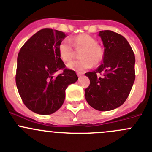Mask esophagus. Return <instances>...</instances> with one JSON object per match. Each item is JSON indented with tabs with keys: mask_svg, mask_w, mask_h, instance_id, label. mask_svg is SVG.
<instances>
[{
	"mask_svg": "<svg viewBox=\"0 0 152 152\" xmlns=\"http://www.w3.org/2000/svg\"><path fill=\"white\" fill-rule=\"evenodd\" d=\"M76 74H77V76H79V77H80V76H82V75H83V73H79V72H77V73H76Z\"/></svg>",
	"mask_w": 152,
	"mask_h": 152,
	"instance_id": "34e87169",
	"label": "esophagus"
}]
</instances>
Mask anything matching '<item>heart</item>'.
Wrapping results in <instances>:
<instances>
[{"label": "heart", "instance_id": "1", "mask_svg": "<svg viewBox=\"0 0 152 152\" xmlns=\"http://www.w3.org/2000/svg\"><path fill=\"white\" fill-rule=\"evenodd\" d=\"M76 50L82 51L79 53L81 59L73 61L67 64L69 69L83 72L92 67L93 64H98L104 55L103 49L97 44L94 38L88 34H81L75 37L62 41L58 46L61 58L64 62H69L76 55Z\"/></svg>", "mask_w": 152, "mask_h": 152}]
</instances>
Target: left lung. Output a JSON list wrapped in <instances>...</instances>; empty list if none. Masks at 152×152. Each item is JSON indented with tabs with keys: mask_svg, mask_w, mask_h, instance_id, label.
I'll list each match as a JSON object with an SVG mask.
<instances>
[{
	"mask_svg": "<svg viewBox=\"0 0 152 152\" xmlns=\"http://www.w3.org/2000/svg\"><path fill=\"white\" fill-rule=\"evenodd\" d=\"M99 35L105 47L103 63L96 70L86 73L90 85L85 90V97L94 109L110 111L121 106L131 91L135 80V55L121 34L105 30Z\"/></svg>",
	"mask_w": 152,
	"mask_h": 152,
	"instance_id": "8db88e82",
	"label": "left lung"
}]
</instances>
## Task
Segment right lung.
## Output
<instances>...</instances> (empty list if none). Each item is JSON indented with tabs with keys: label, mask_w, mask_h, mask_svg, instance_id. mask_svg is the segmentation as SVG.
<instances>
[{
	"label": "right lung",
	"mask_w": 152,
	"mask_h": 152,
	"mask_svg": "<svg viewBox=\"0 0 152 152\" xmlns=\"http://www.w3.org/2000/svg\"><path fill=\"white\" fill-rule=\"evenodd\" d=\"M66 35L60 31L43 28L21 48L17 58L15 83L24 104L34 113L49 115L63 104L65 90L76 83L74 70L66 68L58 52ZM62 74L54 76L58 70Z\"/></svg>",
	"instance_id": "1"
}]
</instances>
